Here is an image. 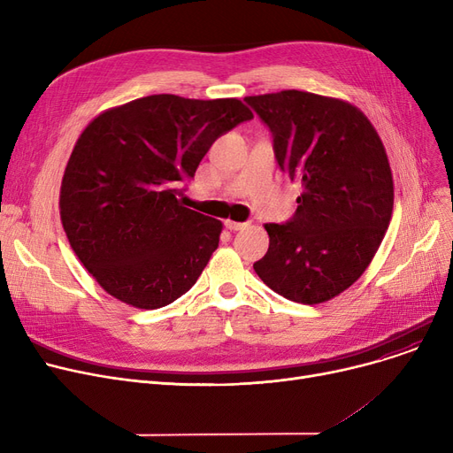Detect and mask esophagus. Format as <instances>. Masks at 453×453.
Here are the masks:
<instances>
[{"label": "esophagus", "instance_id": "esophagus-1", "mask_svg": "<svg viewBox=\"0 0 453 453\" xmlns=\"http://www.w3.org/2000/svg\"><path fill=\"white\" fill-rule=\"evenodd\" d=\"M224 226H226L229 231H239V229H244V227H246V224H242V222H233V220H226Z\"/></svg>", "mask_w": 453, "mask_h": 453}]
</instances>
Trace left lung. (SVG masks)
Listing matches in <instances>:
<instances>
[{
  "mask_svg": "<svg viewBox=\"0 0 453 453\" xmlns=\"http://www.w3.org/2000/svg\"><path fill=\"white\" fill-rule=\"evenodd\" d=\"M268 125L282 173L303 195L287 224H266L268 253L253 265L279 296L318 304L360 279L384 241L393 174L384 142L347 101L284 89L244 99Z\"/></svg>",
  "mask_w": 453,
  "mask_h": 453,
  "instance_id": "1",
  "label": "left lung"
}]
</instances>
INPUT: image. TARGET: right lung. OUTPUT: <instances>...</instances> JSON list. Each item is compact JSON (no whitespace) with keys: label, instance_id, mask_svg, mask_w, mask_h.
<instances>
[{"label":"right lung","instance_id":"1","mask_svg":"<svg viewBox=\"0 0 453 453\" xmlns=\"http://www.w3.org/2000/svg\"><path fill=\"white\" fill-rule=\"evenodd\" d=\"M253 119L239 99L149 95L99 113L65 165L60 219L101 287L156 311L193 288L222 222L181 203V183L222 134Z\"/></svg>","mask_w":453,"mask_h":453}]
</instances>
